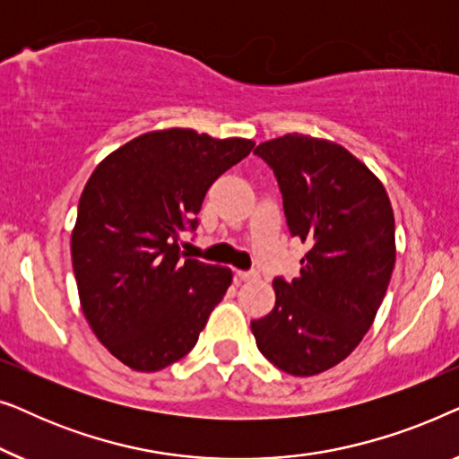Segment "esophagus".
Segmentation results:
<instances>
[{
	"mask_svg": "<svg viewBox=\"0 0 459 459\" xmlns=\"http://www.w3.org/2000/svg\"><path fill=\"white\" fill-rule=\"evenodd\" d=\"M236 275H238V278H240L242 281H255V280H259V272H255V269H250V272H238Z\"/></svg>",
	"mask_w": 459,
	"mask_h": 459,
	"instance_id": "1",
	"label": "esophagus"
}]
</instances>
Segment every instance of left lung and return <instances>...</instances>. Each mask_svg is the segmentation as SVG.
Returning a JSON list of instances; mask_svg holds the SVG:
<instances>
[{
    "mask_svg": "<svg viewBox=\"0 0 459 459\" xmlns=\"http://www.w3.org/2000/svg\"><path fill=\"white\" fill-rule=\"evenodd\" d=\"M278 179L288 230L309 250L273 280L275 307L250 322L275 368L316 376L353 353L394 267V217L378 178L334 142L288 134L255 148Z\"/></svg>",
    "mask_w": 459,
    "mask_h": 459,
    "instance_id": "8db88e82",
    "label": "left lung"
}]
</instances>
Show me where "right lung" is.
Here are the masks:
<instances>
[{
    "label": "right lung",
    "mask_w": 459,
    "mask_h": 459,
    "mask_svg": "<svg viewBox=\"0 0 459 459\" xmlns=\"http://www.w3.org/2000/svg\"><path fill=\"white\" fill-rule=\"evenodd\" d=\"M255 142L194 129L150 131L91 173L71 238L81 309L98 341L137 372H156L194 349L231 272L187 259L184 231L198 228L219 175Z\"/></svg>",
    "instance_id": "1"
}]
</instances>
